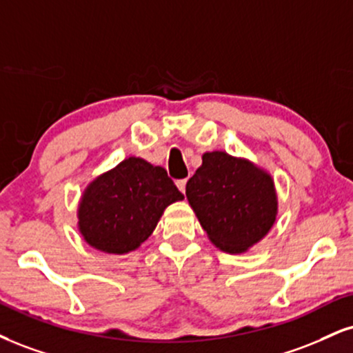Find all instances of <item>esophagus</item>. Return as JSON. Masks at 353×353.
I'll use <instances>...</instances> for the list:
<instances>
[{
    "label": "esophagus",
    "instance_id": "esophagus-1",
    "mask_svg": "<svg viewBox=\"0 0 353 353\" xmlns=\"http://www.w3.org/2000/svg\"><path fill=\"white\" fill-rule=\"evenodd\" d=\"M185 184H188V179H181V181H177V182H176L177 189H179L182 194L185 192Z\"/></svg>",
    "mask_w": 353,
    "mask_h": 353
}]
</instances>
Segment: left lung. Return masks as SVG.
<instances>
[{
  "label": "left lung",
  "mask_w": 353,
  "mask_h": 353,
  "mask_svg": "<svg viewBox=\"0 0 353 353\" xmlns=\"http://www.w3.org/2000/svg\"><path fill=\"white\" fill-rule=\"evenodd\" d=\"M185 197L209 240L225 253H245L273 228L278 194L273 176L225 151L202 154Z\"/></svg>",
  "instance_id": "obj_1"
}]
</instances>
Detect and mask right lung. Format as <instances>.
Segmentation results:
<instances>
[{
  "mask_svg": "<svg viewBox=\"0 0 353 353\" xmlns=\"http://www.w3.org/2000/svg\"><path fill=\"white\" fill-rule=\"evenodd\" d=\"M182 199L164 168L130 156L88 182L77 207V228L92 248L126 254L150 239L164 210Z\"/></svg>",
  "mask_w": 353,
  "mask_h": 353,
  "instance_id": "right-lung-1",
  "label": "right lung"
}]
</instances>
